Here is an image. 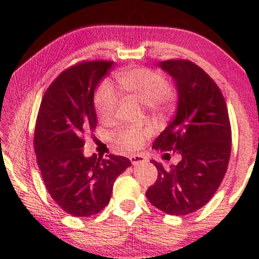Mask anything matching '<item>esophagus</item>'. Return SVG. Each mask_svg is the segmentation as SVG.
Returning a JSON list of instances; mask_svg holds the SVG:
<instances>
[{"instance_id": "34e87169", "label": "esophagus", "mask_w": 259, "mask_h": 259, "mask_svg": "<svg viewBox=\"0 0 259 259\" xmlns=\"http://www.w3.org/2000/svg\"><path fill=\"white\" fill-rule=\"evenodd\" d=\"M130 160H131V163H133L134 166H136V165H138V163H142V162H145L146 161L145 157H144V155H142V154L131 155Z\"/></svg>"}]
</instances>
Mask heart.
<instances>
[{"label":"heart","instance_id":"obj_1","mask_svg":"<svg viewBox=\"0 0 259 259\" xmlns=\"http://www.w3.org/2000/svg\"><path fill=\"white\" fill-rule=\"evenodd\" d=\"M118 92L145 105L147 110L154 114L167 112L174 104L173 91L167 88L166 80L160 73L145 68L123 70L115 75ZM117 104L116 93L107 83L101 84L94 94V107L98 116L107 120ZM152 134L149 125L128 126L114 134L115 142L124 150H137Z\"/></svg>","mask_w":259,"mask_h":259}]
</instances>
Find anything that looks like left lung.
<instances>
[{
  "label": "left lung",
  "instance_id": "8db88e82",
  "mask_svg": "<svg viewBox=\"0 0 259 259\" xmlns=\"http://www.w3.org/2000/svg\"><path fill=\"white\" fill-rule=\"evenodd\" d=\"M158 67L173 78L178 107L152 147L181 158L169 168L151 160L158 179L146 198L167 214L186 215L210 202L223 182L231 157V123L223 93L202 68L188 60L162 61ZM162 158L169 159V153Z\"/></svg>",
  "mask_w": 259,
  "mask_h": 259
}]
</instances>
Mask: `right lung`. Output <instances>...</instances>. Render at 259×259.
Instances as JSON below:
<instances>
[{"mask_svg": "<svg viewBox=\"0 0 259 259\" xmlns=\"http://www.w3.org/2000/svg\"><path fill=\"white\" fill-rule=\"evenodd\" d=\"M114 62L91 61L64 70L47 89L34 131L41 176L54 202L73 217H91L109 203L115 180L131 161L83 154V134L97 126L94 92Z\"/></svg>", "mask_w": 259, "mask_h": 259, "instance_id": "add662e5", "label": "right lung"}]
</instances>
